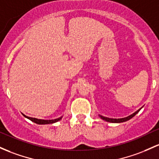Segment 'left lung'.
<instances>
[{
	"instance_id": "left-lung-1",
	"label": "left lung",
	"mask_w": 159,
	"mask_h": 159,
	"mask_svg": "<svg viewBox=\"0 0 159 159\" xmlns=\"http://www.w3.org/2000/svg\"><path fill=\"white\" fill-rule=\"evenodd\" d=\"M140 109H138V110H137V111H135V112L133 113L132 115H130V116L126 117V118H118V119H117V118H106V117H103L102 116H99V117H100L102 119L105 120V121H108V122H111V123H121V122H125V121H128V120H130V118H133L134 116H135L139 112Z\"/></svg>"
}]
</instances>
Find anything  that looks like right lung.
Segmentation results:
<instances>
[{
    "instance_id": "1",
    "label": "right lung",
    "mask_w": 159,
    "mask_h": 159,
    "mask_svg": "<svg viewBox=\"0 0 159 159\" xmlns=\"http://www.w3.org/2000/svg\"><path fill=\"white\" fill-rule=\"evenodd\" d=\"M25 118H29V120H31V121L34 122V123L38 124V125H48V124H53L55 123V122L59 121L60 120L62 119V117H60V118H57V119H53V120H43V119H38V118H31V117H28L25 116V115H23Z\"/></svg>"
}]
</instances>
